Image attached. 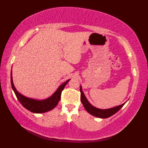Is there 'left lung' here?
<instances>
[{
	"instance_id": "left-lung-1",
	"label": "left lung",
	"mask_w": 148,
	"mask_h": 148,
	"mask_svg": "<svg viewBox=\"0 0 148 148\" xmlns=\"http://www.w3.org/2000/svg\"><path fill=\"white\" fill-rule=\"evenodd\" d=\"M80 91L81 93V95H80L81 101H82V103L83 104L85 109L90 114H91L92 116L99 117V118H108V117L114 115V114H116L117 112H118V111L123 107V105H124L126 103L125 102L124 103L112 108H107V109H101V108H98L94 107L93 105H92L89 103L88 100H87V99L86 98L85 95L84 94V92L82 91V86H80Z\"/></svg>"
}]
</instances>
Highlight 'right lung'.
Returning a JSON list of instances; mask_svg holds the SVG:
<instances>
[{"label": "right lung", "instance_id": "add662e5", "mask_svg": "<svg viewBox=\"0 0 148 148\" xmlns=\"http://www.w3.org/2000/svg\"><path fill=\"white\" fill-rule=\"evenodd\" d=\"M70 80V79H69L67 81H66L65 82L62 84L61 85H60L56 91L50 97L44 99H36L27 97V96L22 95L17 91L13 84V77H12V70L11 73V83L12 89H13L15 95H16V98L20 102V103L26 109L36 114L47 112L48 111H50L55 108L57 106V105L58 104L60 99H61V95L62 90L64 89L65 86Z\"/></svg>", "mask_w": 148, "mask_h": 148}]
</instances>
